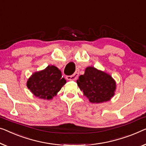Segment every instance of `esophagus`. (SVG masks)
I'll return each instance as SVG.
<instances>
[{"mask_svg":"<svg viewBox=\"0 0 146 146\" xmlns=\"http://www.w3.org/2000/svg\"><path fill=\"white\" fill-rule=\"evenodd\" d=\"M78 76H79V73H78L77 72H75L72 75L67 76L66 79L68 80H75L76 79H77Z\"/></svg>","mask_w":146,"mask_h":146,"instance_id":"esophagus-1","label":"esophagus"}]
</instances>
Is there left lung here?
<instances>
[{"instance_id": "obj_1", "label": "left lung", "mask_w": 146, "mask_h": 146, "mask_svg": "<svg viewBox=\"0 0 146 146\" xmlns=\"http://www.w3.org/2000/svg\"><path fill=\"white\" fill-rule=\"evenodd\" d=\"M78 86L91 103L110 101L115 95L116 82L110 74L94 67H87L77 80Z\"/></svg>"}]
</instances>
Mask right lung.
<instances>
[{"mask_svg": "<svg viewBox=\"0 0 146 146\" xmlns=\"http://www.w3.org/2000/svg\"><path fill=\"white\" fill-rule=\"evenodd\" d=\"M66 83L60 69L49 65L43 70L33 73L28 79L27 86L36 97L49 100L57 95Z\"/></svg>", "mask_w": 146, "mask_h": 146, "instance_id": "1", "label": "right lung"}]
</instances>
